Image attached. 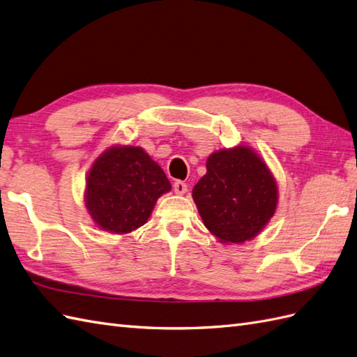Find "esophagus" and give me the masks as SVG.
<instances>
[{
	"mask_svg": "<svg viewBox=\"0 0 357 357\" xmlns=\"http://www.w3.org/2000/svg\"><path fill=\"white\" fill-rule=\"evenodd\" d=\"M173 190H175L176 195H184L187 193V184L182 181H176L175 184H173Z\"/></svg>",
	"mask_w": 357,
	"mask_h": 357,
	"instance_id": "esophagus-1",
	"label": "esophagus"
}]
</instances>
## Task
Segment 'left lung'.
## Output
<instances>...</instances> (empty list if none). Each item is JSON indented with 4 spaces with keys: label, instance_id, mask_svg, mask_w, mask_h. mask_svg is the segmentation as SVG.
Segmentation results:
<instances>
[{
    "label": "left lung",
    "instance_id": "8db88e82",
    "mask_svg": "<svg viewBox=\"0 0 357 357\" xmlns=\"http://www.w3.org/2000/svg\"><path fill=\"white\" fill-rule=\"evenodd\" d=\"M193 199L209 232L222 243H244L276 211L278 187L258 155L238 146L209 155Z\"/></svg>",
    "mask_w": 357,
    "mask_h": 357
}]
</instances>
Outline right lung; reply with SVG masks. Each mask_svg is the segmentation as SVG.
Listing matches in <instances>:
<instances>
[{"instance_id":"add662e5","label":"right lung","mask_w":357,"mask_h":357,"mask_svg":"<svg viewBox=\"0 0 357 357\" xmlns=\"http://www.w3.org/2000/svg\"><path fill=\"white\" fill-rule=\"evenodd\" d=\"M170 190L162 169L142 148H112L90 169L86 206L100 229L128 234L146 223L157 199Z\"/></svg>"}]
</instances>
